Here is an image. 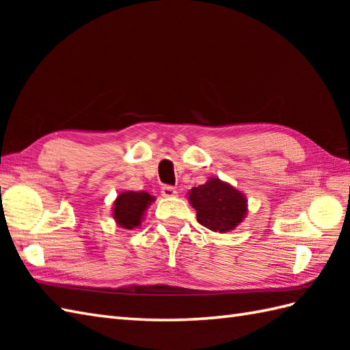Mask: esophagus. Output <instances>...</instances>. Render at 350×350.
I'll list each match as a JSON object with an SVG mask.
<instances>
[{"label":"esophagus","instance_id":"esophagus-1","mask_svg":"<svg viewBox=\"0 0 350 350\" xmlns=\"http://www.w3.org/2000/svg\"><path fill=\"white\" fill-rule=\"evenodd\" d=\"M161 194H162L163 197L170 198V197L177 196V191H176L174 187H171V185H163V187L161 188Z\"/></svg>","mask_w":350,"mask_h":350}]
</instances>
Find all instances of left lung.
Wrapping results in <instances>:
<instances>
[{
	"label": "left lung",
	"mask_w": 350,
	"mask_h": 350,
	"mask_svg": "<svg viewBox=\"0 0 350 350\" xmlns=\"http://www.w3.org/2000/svg\"><path fill=\"white\" fill-rule=\"evenodd\" d=\"M189 202L197 211V221L213 232H228L243 219L247 200L228 183L211 179L189 191Z\"/></svg>",
	"instance_id": "obj_1"
}]
</instances>
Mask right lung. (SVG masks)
Here are the masks:
<instances>
[{"instance_id":"1","label":"right lung","mask_w":350,"mask_h":350,"mask_svg":"<svg viewBox=\"0 0 350 350\" xmlns=\"http://www.w3.org/2000/svg\"><path fill=\"white\" fill-rule=\"evenodd\" d=\"M152 200L153 197L148 196L147 192H123L117 197L114 203L113 217L117 221V224L128 230L135 228L141 222V217H143L146 207Z\"/></svg>"}]
</instances>
